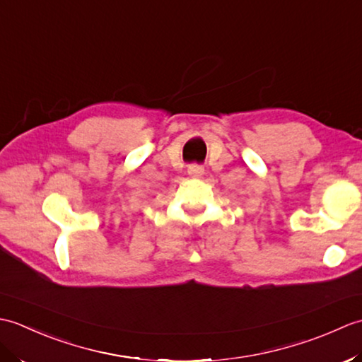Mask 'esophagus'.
<instances>
[{
  "label": "esophagus",
  "mask_w": 362,
  "mask_h": 362,
  "mask_svg": "<svg viewBox=\"0 0 362 362\" xmlns=\"http://www.w3.org/2000/svg\"><path fill=\"white\" fill-rule=\"evenodd\" d=\"M188 174H189L191 177H201V175L204 174V168L199 166V165H191V166L188 168Z\"/></svg>",
  "instance_id": "esophagus-1"
}]
</instances>
